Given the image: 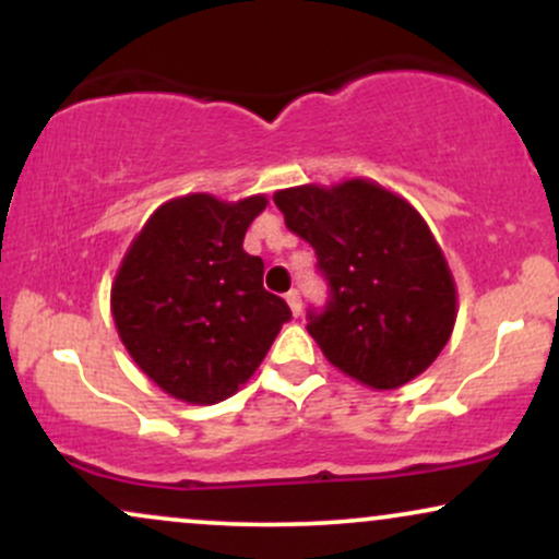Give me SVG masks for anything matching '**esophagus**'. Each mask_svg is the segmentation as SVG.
<instances>
[{"instance_id": "34e87169", "label": "esophagus", "mask_w": 559, "mask_h": 559, "mask_svg": "<svg viewBox=\"0 0 559 559\" xmlns=\"http://www.w3.org/2000/svg\"><path fill=\"white\" fill-rule=\"evenodd\" d=\"M286 301H288V307H292V312L294 316H301V294L297 292V288H292V292L286 294Z\"/></svg>"}]
</instances>
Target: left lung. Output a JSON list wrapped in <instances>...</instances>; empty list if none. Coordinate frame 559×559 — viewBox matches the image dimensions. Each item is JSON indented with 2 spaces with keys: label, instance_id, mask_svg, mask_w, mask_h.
Masks as SVG:
<instances>
[{
  "label": "left lung",
  "instance_id": "8db88e82",
  "mask_svg": "<svg viewBox=\"0 0 559 559\" xmlns=\"http://www.w3.org/2000/svg\"><path fill=\"white\" fill-rule=\"evenodd\" d=\"M286 228L316 249L329 284L307 331L365 386L396 389L431 365L454 325V281L423 217L368 181L275 191Z\"/></svg>",
  "mask_w": 559,
  "mask_h": 559
}]
</instances>
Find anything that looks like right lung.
Returning <instances> with one entry per match:
<instances>
[{
  "instance_id": "obj_1",
  "label": "right lung",
  "mask_w": 559,
  "mask_h": 559,
  "mask_svg": "<svg viewBox=\"0 0 559 559\" xmlns=\"http://www.w3.org/2000/svg\"><path fill=\"white\" fill-rule=\"evenodd\" d=\"M265 204V197L173 199L120 265L115 325L139 368L176 400L215 404L239 391L292 320L286 301L262 286L265 262L243 252Z\"/></svg>"
}]
</instances>
